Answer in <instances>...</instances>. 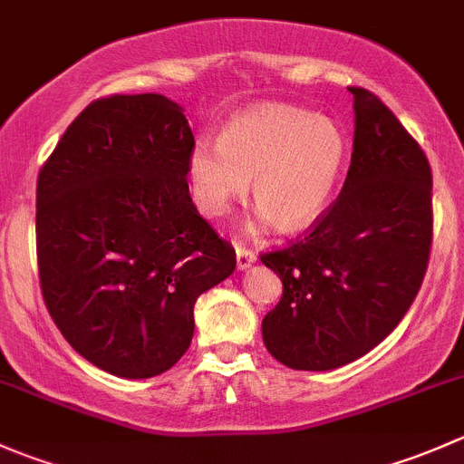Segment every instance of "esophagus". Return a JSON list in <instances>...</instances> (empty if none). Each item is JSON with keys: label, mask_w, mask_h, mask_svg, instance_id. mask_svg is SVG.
Masks as SVG:
<instances>
[{"label": "esophagus", "mask_w": 464, "mask_h": 464, "mask_svg": "<svg viewBox=\"0 0 464 464\" xmlns=\"http://www.w3.org/2000/svg\"><path fill=\"white\" fill-rule=\"evenodd\" d=\"M236 260H237V269H246V266H251L256 262V254L251 249H246V246L237 245L236 246Z\"/></svg>", "instance_id": "34e87169"}]
</instances>
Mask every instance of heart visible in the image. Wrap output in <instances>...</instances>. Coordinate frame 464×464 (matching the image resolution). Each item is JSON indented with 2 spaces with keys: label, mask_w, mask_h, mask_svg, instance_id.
Instances as JSON below:
<instances>
[{
  "label": "heart",
  "mask_w": 464,
  "mask_h": 464,
  "mask_svg": "<svg viewBox=\"0 0 464 464\" xmlns=\"http://www.w3.org/2000/svg\"><path fill=\"white\" fill-rule=\"evenodd\" d=\"M348 161V137L330 119L287 105H266L236 116L222 139H199L190 152V177L199 208L219 218L254 198L265 219L298 231L325 213Z\"/></svg>",
  "instance_id": "obj_1"
}]
</instances>
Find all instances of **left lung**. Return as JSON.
Segmentation results:
<instances>
[{
	"mask_svg": "<svg viewBox=\"0 0 464 464\" xmlns=\"http://www.w3.org/2000/svg\"><path fill=\"white\" fill-rule=\"evenodd\" d=\"M348 92L354 143L339 198L305 236L260 256L283 280L262 339L294 371H332L382 343L418 296L431 256L427 154L375 93Z\"/></svg>",
	"mask_w": 464,
	"mask_h": 464,
	"instance_id": "8db88e82",
	"label": "left lung"
}]
</instances>
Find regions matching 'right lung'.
<instances>
[{
  "instance_id": "add662e5",
  "label": "right lung",
  "mask_w": 464,
  "mask_h": 464,
  "mask_svg": "<svg viewBox=\"0 0 464 464\" xmlns=\"http://www.w3.org/2000/svg\"><path fill=\"white\" fill-rule=\"evenodd\" d=\"M193 148L175 101L114 93L89 102L37 175L44 305L69 345L116 377L175 366L198 296L236 269L190 199Z\"/></svg>"
}]
</instances>
